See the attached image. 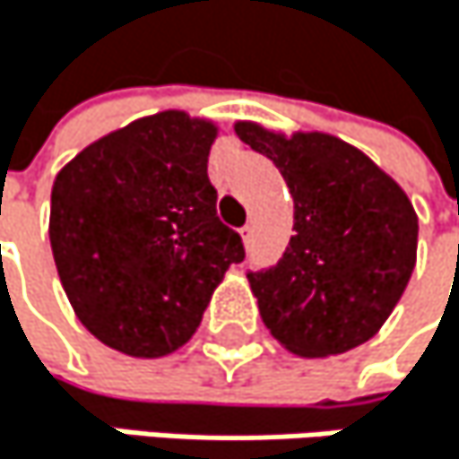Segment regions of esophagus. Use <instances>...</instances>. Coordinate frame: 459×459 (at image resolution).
Here are the masks:
<instances>
[{
  "label": "esophagus",
  "instance_id": "1",
  "mask_svg": "<svg viewBox=\"0 0 459 459\" xmlns=\"http://www.w3.org/2000/svg\"><path fill=\"white\" fill-rule=\"evenodd\" d=\"M239 237H242L245 247H250V242H253V228H250V225H245L242 231H239Z\"/></svg>",
  "mask_w": 459,
  "mask_h": 459
}]
</instances>
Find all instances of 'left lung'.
<instances>
[{
    "mask_svg": "<svg viewBox=\"0 0 459 459\" xmlns=\"http://www.w3.org/2000/svg\"><path fill=\"white\" fill-rule=\"evenodd\" d=\"M237 135L280 169L293 234L277 266L250 272L272 337L297 356L368 342L392 316L416 266L419 217L405 190L329 133H277L237 122Z\"/></svg>",
    "mask_w": 459,
    "mask_h": 459,
    "instance_id": "left-lung-1",
    "label": "left lung"
}]
</instances>
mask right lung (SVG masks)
Here are the masks:
<instances>
[{
    "label": "right lung",
    "mask_w": 459,
    "mask_h": 459,
    "mask_svg": "<svg viewBox=\"0 0 459 459\" xmlns=\"http://www.w3.org/2000/svg\"><path fill=\"white\" fill-rule=\"evenodd\" d=\"M212 119L160 111L78 152L56 174L48 237L78 321L114 351L157 359L198 329L214 288L245 258L217 220Z\"/></svg>",
    "instance_id": "obj_1"
}]
</instances>
